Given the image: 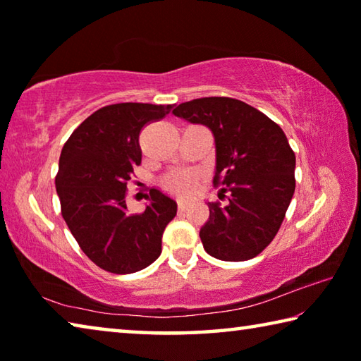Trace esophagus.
Returning a JSON list of instances; mask_svg holds the SVG:
<instances>
[{
	"instance_id": "esophagus-1",
	"label": "esophagus",
	"mask_w": 361,
	"mask_h": 361,
	"mask_svg": "<svg viewBox=\"0 0 361 361\" xmlns=\"http://www.w3.org/2000/svg\"><path fill=\"white\" fill-rule=\"evenodd\" d=\"M188 207H189L188 200H178V210H180V212H186Z\"/></svg>"
}]
</instances>
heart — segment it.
<instances>
[{"mask_svg":"<svg viewBox=\"0 0 361 361\" xmlns=\"http://www.w3.org/2000/svg\"><path fill=\"white\" fill-rule=\"evenodd\" d=\"M195 181H197V173L192 170L175 169L162 175L161 186L172 194L186 195L194 189Z\"/></svg>","mask_w":361,"mask_h":361,"instance_id":"heart-1","label":"heart"}]
</instances>
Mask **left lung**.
<instances>
[{"label":"left lung","mask_w":361,"mask_h":361,"mask_svg":"<svg viewBox=\"0 0 361 361\" xmlns=\"http://www.w3.org/2000/svg\"><path fill=\"white\" fill-rule=\"evenodd\" d=\"M173 114L215 135L213 186H221L228 204H209L200 229L205 252L221 261L255 258L274 240L295 192L296 157L286 135L259 109L231 97L185 102Z\"/></svg>","instance_id":"1"}]
</instances>
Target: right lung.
Segmentation results:
<instances>
[{
	"label": "right lung",
	"mask_w": 361,
	"mask_h": 361,
	"mask_svg": "<svg viewBox=\"0 0 361 361\" xmlns=\"http://www.w3.org/2000/svg\"><path fill=\"white\" fill-rule=\"evenodd\" d=\"M173 105L114 103L81 122L62 148L56 176L60 210L85 256L111 274L148 267L162 252V234L176 204L151 189L142 213L127 212V183L142 164L140 133Z\"/></svg>",
	"instance_id": "1"
}]
</instances>
